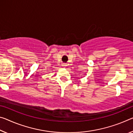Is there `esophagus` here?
<instances>
[{"instance_id": "esophagus-1", "label": "esophagus", "mask_w": 133, "mask_h": 133, "mask_svg": "<svg viewBox=\"0 0 133 133\" xmlns=\"http://www.w3.org/2000/svg\"><path fill=\"white\" fill-rule=\"evenodd\" d=\"M66 66V64H63V66H64V67H65V66Z\"/></svg>"}]
</instances>
